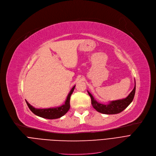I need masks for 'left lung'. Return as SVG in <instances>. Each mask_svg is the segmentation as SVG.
<instances>
[{"mask_svg": "<svg viewBox=\"0 0 156 156\" xmlns=\"http://www.w3.org/2000/svg\"><path fill=\"white\" fill-rule=\"evenodd\" d=\"M135 87L136 85H135L133 90L126 99L112 101L109 104L106 105L97 102L94 99V98L93 97L92 94L88 91V93L91 98L92 105L97 111L105 114H118L125 110L129 105V104L132 102L135 94Z\"/></svg>", "mask_w": 156, "mask_h": 156, "instance_id": "8db88e82", "label": "left lung"}]
</instances>
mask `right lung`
Masks as SVG:
<instances>
[{
    "label": "right lung",
    "mask_w": 156,
    "mask_h": 156,
    "mask_svg": "<svg viewBox=\"0 0 156 156\" xmlns=\"http://www.w3.org/2000/svg\"><path fill=\"white\" fill-rule=\"evenodd\" d=\"M75 87V86H74L71 90V91L68 95L66 101L64 104L60 106L59 108L48 109H35V108L33 107L32 105H31L27 101L26 102L31 111L38 116L49 119L59 118L61 116H64V114L69 111L70 108V97L72 93L73 92Z\"/></svg>",
    "instance_id": "add662e5"
}]
</instances>
